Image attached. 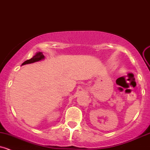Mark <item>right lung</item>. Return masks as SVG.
<instances>
[{
	"label": "right lung",
	"mask_w": 150,
	"mask_h": 150,
	"mask_svg": "<svg viewBox=\"0 0 150 150\" xmlns=\"http://www.w3.org/2000/svg\"><path fill=\"white\" fill-rule=\"evenodd\" d=\"M44 58H45V56H44L43 53L39 52H37V54L34 55L32 58H31L30 59H27L26 61H25V62L22 64V65H23V64H30V63L38 62V61L42 60V59H44Z\"/></svg>",
	"instance_id": "obj_1"
}]
</instances>
